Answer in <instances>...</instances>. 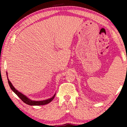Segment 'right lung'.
<instances>
[{
  "label": "right lung",
  "instance_id": "add662e5",
  "mask_svg": "<svg viewBox=\"0 0 127 127\" xmlns=\"http://www.w3.org/2000/svg\"><path fill=\"white\" fill-rule=\"evenodd\" d=\"M7 79H8V84H9L10 87L11 88L12 91H13L14 93L15 94H16L17 96H18L19 98H20L21 99L22 101L24 102V103L27 104V105H31V106H39V105H46V104H47L48 103H50V102H51L52 100H53V99L54 98V97H55V94L54 95V96L52 97V98L48 99H47V100H41V101H34V100H32L29 99L28 98L27 96L22 94H21V93H20L19 91H17V90L15 89L14 87L12 85V84L11 83V82H10V81H9V80H8V77H7Z\"/></svg>",
  "mask_w": 127,
  "mask_h": 127
}]
</instances>
